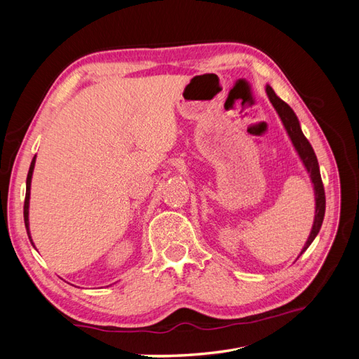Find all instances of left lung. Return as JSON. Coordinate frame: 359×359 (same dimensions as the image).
I'll return each mask as SVG.
<instances>
[{
	"instance_id": "1",
	"label": "left lung",
	"mask_w": 359,
	"mask_h": 359,
	"mask_svg": "<svg viewBox=\"0 0 359 359\" xmlns=\"http://www.w3.org/2000/svg\"><path fill=\"white\" fill-rule=\"evenodd\" d=\"M265 91H266V95H268L271 104L274 106L277 115L280 116L281 123H283V127L286 130V133L290 139L293 148H295V151L298 153V157L301 158L304 168H306V170L309 173L310 181L313 184V190H314V203H316V206H314V220H313V226H311V232L299 253V256H301L310 247V244L314 241V238L318 236L322 222H323V215H325V190H323V184H322V178H320L319 163H318V157H316V154H314L310 142L302 133L299 119L295 115V112L292 111V107L286 102L281 100L269 85L265 86Z\"/></svg>"
}]
</instances>
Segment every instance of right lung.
Instances as JSON below:
<instances>
[{"mask_svg":"<svg viewBox=\"0 0 359 359\" xmlns=\"http://www.w3.org/2000/svg\"><path fill=\"white\" fill-rule=\"evenodd\" d=\"M34 166H36V157L32 158L31 165H29V170H28V177H27V193H25V203H24V220H25V227H27V233L31 244L34 245L32 243V238L29 233V219H28V214H29V194H31V180H32V172H34Z\"/></svg>","mask_w":359,"mask_h":359,"instance_id":"1","label":"right lung"}]
</instances>
